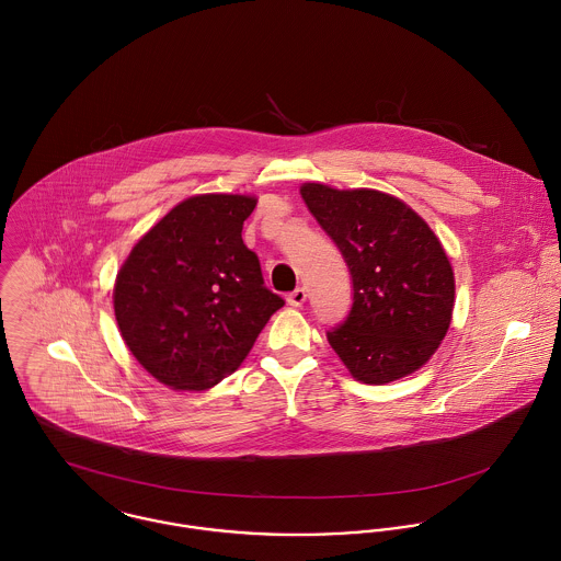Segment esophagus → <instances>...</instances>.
I'll return each mask as SVG.
<instances>
[{"label":"esophagus","instance_id":"esophagus-1","mask_svg":"<svg viewBox=\"0 0 561 561\" xmlns=\"http://www.w3.org/2000/svg\"><path fill=\"white\" fill-rule=\"evenodd\" d=\"M305 300H307V291H305V287H298V289H294V291L287 296V302H289L291 307H302V305H305Z\"/></svg>","mask_w":561,"mask_h":561}]
</instances>
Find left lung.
<instances>
[{
    "label": "left lung",
    "mask_w": 561,
    "mask_h": 561,
    "mask_svg": "<svg viewBox=\"0 0 561 561\" xmlns=\"http://www.w3.org/2000/svg\"><path fill=\"white\" fill-rule=\"evenodd\" d=\"M300 193L353 276V307L327 333L331 348L362 382L415 373L437 351L455 307L439 239L413 208L374 188L305 183Z\"/></svg>",
    "instance_id": "8db88e82"
}]
</instances>
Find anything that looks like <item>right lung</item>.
I'll use <instances>...</instances> for the list:
<instances>
[{"mask_svg":"<svg viewBox=\"0 0 561 561\" xmlns=\"http://www.w3.org/2000/svg\"><path fill=\"white\" fill-rule=\"evenodd\" d=\"M256 197L206 193L176 204L122 265L115 318L135 359L172 389L234 373L285 300L243 243Z\"/></svg>","mask_w":561,"mask_h":561,"instance_id":"add662e5","label":"right lung"}]
</instances>
